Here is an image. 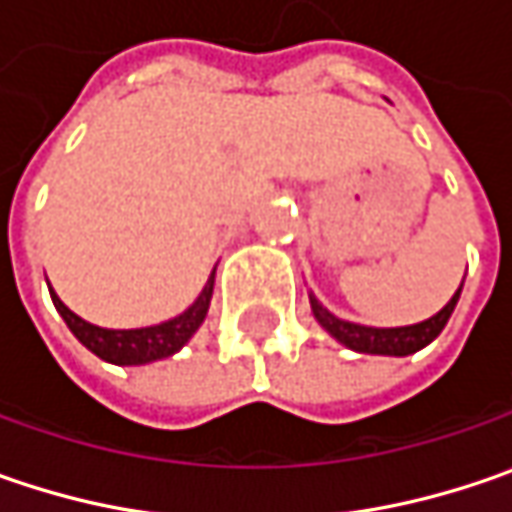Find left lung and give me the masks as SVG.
Segmentation results:
<instances>
[{
    "mask_svg": "<svg viewBox=\"0 0 512 512\" xmlns=\"http://www.w3.org/2000/svg\"><path fill=\"white\" fill-rule=\"evenodd\" d=\"M464 286V280H461ZM461 286L456 289V295L447 300L444 309H438L433 318L421 323H410V326H364V323H352L332 315L321 300L309 292V303H312V315L315 321L321 323L323 329L346 349L352 352H367V355H392V358H404L412 355L418 349H424L427 344H433L435 338L441 335V329L447 326L453 309H456L458 298H461Z\"/></svg>",
    "mask_w": 512,
    "mask_h": 512,
    "instance_id": "obj_1",
    "label": "left lung"
}]
</instances>
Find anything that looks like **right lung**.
<instances>
[{
    "instance_id": "obj_1",
    "label": "right lung",
    "mask_w": 512,
    "mask_h": 512,
    "mask_svg": "<svg viewBox=\"0 0 512 512\" xmlns=\"http://www.w3.org/2000/svg\"><path fill=\"white\" fill-rule=\"evenodd\" d=\"M214 272L206 280L203 292L197 295V300L191 303L186 312L174 315L163 323L154 326H140V329H105L97 323H88L85 318H79L77 312H71L54 289H51V300H54L56 312L62 315V321L68 323V329L74 332L79 344L85 349H91L97 358L117 364V367H143L151 361H163L171 358L174 352H180L183 346L189 344L191 335L200 329V323L206 321L209 315V303H212L214 292Z\"/></svg>"
}]
</instances>
